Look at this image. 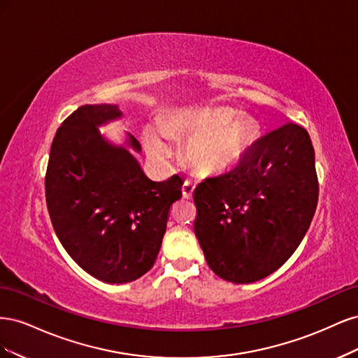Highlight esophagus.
<instances>
[{
    "label": "esophagus",
    "instance_id": "obj_1",
    "mask_svg": "<svg viewBox=\"0 0 358 358\" xmlns=\"http://www.w3.org/2000/svg\"><path fill=\"white\" fill-rule=\"evenodd\" d=\"M194 191H196V183H194V182H189V180H187L185 183H183V187H182V194H183V197H185L187 200L192 199V196H194Z\"/></svg>",
    "mask_w": 358,
    "mask_h": 358
}]
</instances>
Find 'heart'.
Wrapping results in <instances>:
<instances>
[{"mask_svg":"<svg viewBox=\"0 0 358 358\" xmlns=\"http://www.w3.org/2000/svg\"><path fill=\"white\" fill-rule=\"evenodd\" d=\"M229 109H213L179 117L166 125L173 138H191L187 159L201 175H216L236 166L252 148L258 137V127L248 119H236ZM145 142L152 157L164 158L170 145L164 133L150 127L145 131Z\"/></svg>","mask_w":358,"mask_h":358,"instance_id":"obj_1","label":"heart"}]
</instances>
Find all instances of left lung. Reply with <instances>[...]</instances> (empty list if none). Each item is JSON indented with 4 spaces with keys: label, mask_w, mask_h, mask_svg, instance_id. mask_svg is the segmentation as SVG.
<instances>
[{
    "label": "left lung",
    "mask_w": 358,
    "mask_h": 358,
    "mask_svg": "<svg viewBox=\"0 0 358 358\" xmlns=\"http://www.w3.org/2000/svg\"><path fill=\"white\" fill-rule=\"evenodd\" d=\"M194 231L209 267L234 284L273 273L305 237L318 203L308 131L288 122L258 140L230 173L194 191Z\"/></svg>",
    "instance_id": "8db88e82"
}]
</instances>
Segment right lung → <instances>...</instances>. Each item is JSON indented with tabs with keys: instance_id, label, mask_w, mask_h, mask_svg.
Here are the masks:
<instances>
[{
	"instance_id": "obj_1",
	"label": "right lung",
	"mask_w": 358,
	"mask_h": 358,
	"mask_svg": "<svg viewBox=\"0 0 358 358\" xmlns=\"http://www.w3.org/2000/svg\"><path fill=\"white\" fill-rule=\"evenodd\" d=\"M113 104H86L61 124L46 170V204L59 242L91 276L125 284L154 266L183 179L152 182L137 159L96 127L121 117ZM128 145L140 152L137 140Z\"/></svg>"
}]
</instances>
